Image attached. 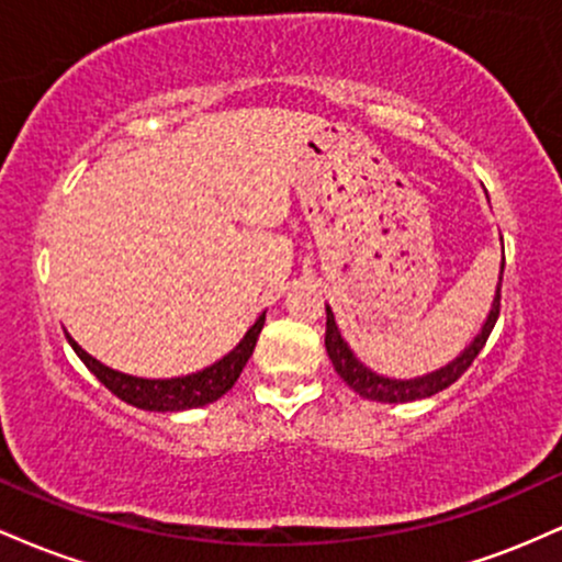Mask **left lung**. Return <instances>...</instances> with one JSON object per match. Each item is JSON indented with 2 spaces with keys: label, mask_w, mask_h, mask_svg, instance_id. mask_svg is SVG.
Here are the masks:
<instances>
[{
  "label": "left lung",
  "mask_w": 562,
  "mask_h": 562,
  "mask_svg": "<svg viewBox=\"0 0 562 562\" xmlns=\"http://www.w3.org/2000/svg\"><path fill=\"white\" fill-rule=\"evenodd\" d=\"M505 250V248H502ZM502 274H505V256H502V267H499V282H496V295L492 303V312H488L486 322H483L481 333L475 335L473 344H470L454 362H449L441 370L430 372V375L423 378H412V380H393V378H383L378 372H372L370 367H364L353 357V351L348 348V344L340 338L338 325H335L333 317V308L327 306V330H325V348H327V357L335 367L340 378L346 380L348 389H353L359 396L370 398V402H383V404H404V402H417V398H428L434 393L449 389L462 372L473 364V359L479 357L481 348L486 346L488 335H492L496 317H499V299H502Z\"/></svg>",
  "instance_id": "obj_1"
}]
</instances>
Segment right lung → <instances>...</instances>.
<instances>
[{"label":"right lung","instance_id":"1","mask_svg":"<svg viewBox=\"0 0 562 562\" xmlns=\"http://www.w3.org/2000/svg\"><path fill=\"white\" fill-rule=\"evenodd\" d=\"M267 319V312H261V317L254 322L245 338L237 344L224 359H218L205 370L192 372L184 378H171V380H147V378H134L124 375V372L111 370L102 362H97L94 357H89L83 348L76 344L74 338L66 333L68 344L74 346V351L79 353V359L89 367V372L105 385L108 391L115 393L121 402L137 406V409L147 412H179V409H192V406H205L216 398H222L232 385L240 378L243 367L248 364L250 353H254L256 340Z\"/></svg>","mask_w":562,"mask_h":562}]
</instances>
